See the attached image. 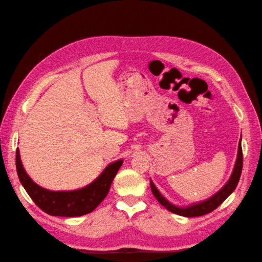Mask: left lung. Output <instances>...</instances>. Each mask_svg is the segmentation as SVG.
<instances>
[{
    "label": "left lung",
    "instance_id": "obj_1",
    "mask_svg": "<svg viewBox=\"0 0 262 262\" xmlns=\"http://www.w3.org/2000/svg\"><path fill=\"white\" fill-rule=\"evenodd\" d=\"M242 166H243V154H242V146H241V140H240V143H238L236 162L234 165V169H233L230 180L227 181L226 185L222 188L220 191H217L214 196H211L210 198L204 200V202H202V203L188 206V207H179V206H176L173 204H171L170 202H168V200H166L162 196V194L160 193L158 188L155 187L152 180H151V189H152L154 197L158 199V202L162 206H164L166 209L172 211V213L180 215V216H185V217L203 216V215L208 214V213H210V211L216 209L227 197L230 196L233 191L235 190L238 180H240V177H241Z\"/></svg>",
    "mask_w": 262,
    "mask_h": 262
}]
</instances>
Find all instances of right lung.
Segmentation results:
<instances>
[{
	"label": "right lung",
	"instance_id": "obj_1",
	"mask_svg": "<svg viewBox=\"0 0 262 262\" xmlns=\"http://www.w3.org/2000/svg\"><path fill=\"white\" fill-rule=\"evenodd\" d=\"M15 164L21 185L39 208L52 216L76 217L91 213L105 198L122 160L109 164L89 186L72 191L47 190L33 182L21 163L19 148L16 149Z\"/></svg>",
	"mask_w": 262,
	"mask_h": 262
}]
</instances>
